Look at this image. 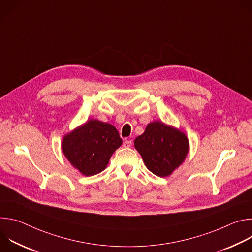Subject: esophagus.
<instances>
[{
  "instance_id": "esophagus-1",
  "label": "esophagus",
  "mask_w": 252,
  "mask_h": 252,
  "mask_svg": "<svg viewBox=\"0 0 252 252\" xmlns=\"http://www.w3.org/2000/svg\"><path fill=\"white\" fill-rule=\"evenodd\" d=\"M131 145H132V141L130 139H125V141H124L125 148H129V147H131Z\"/></svg>"
}]
</instances>
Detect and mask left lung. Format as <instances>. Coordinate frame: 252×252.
Returning a JSON list of instances; mask_svg holds the SVG:
<instances>
[{"label": "left lung", "mask_w": 252, "mask_h": 252, "mask_svg": "<svg viewBox=\"0 0 252 252\" xmlns=\"http://www.w3.org/2000/svg\"><path fill=\"white\" fill-rule=\"evenodd\" d=\"M147 167L156 175H169L182 164L189 152L187 135L161 122L151 123L134 140Z\"/></svg>", "instance_id": "obj_1"}]
</instances>
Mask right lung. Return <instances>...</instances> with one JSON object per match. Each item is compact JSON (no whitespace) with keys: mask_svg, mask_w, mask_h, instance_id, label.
<instances>
[{"mask_svg":"<svg viewBox=\"0 0 252 252\" xmlns=\"http://www.w3.org/2000/svg\"><path fill=\"white\" fill-rule=\"evenodd\" d=\"M123 140L117 128L91 120L63 137L62 149L68 161L85 175L102 171Z\"/></svg>","mask_w":252,"mask_h":252,"instance_id":"1","label":"right lung"}]
</instances>
